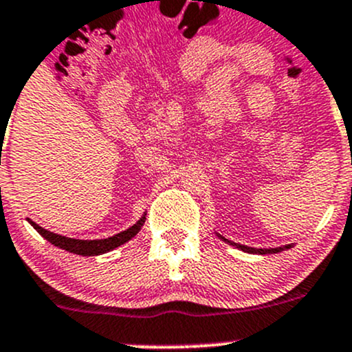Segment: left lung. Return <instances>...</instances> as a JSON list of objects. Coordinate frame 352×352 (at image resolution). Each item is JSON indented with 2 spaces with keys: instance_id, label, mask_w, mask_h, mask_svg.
I'll list each match as a JSON object with an SVG mask.
<instances>
[{
  "instance_id": "1",
  "label": "left lung",
  "mask_w": 352,
  "mask_h": 352,
  "mask_svg": "<svg viewBox=\"0 0 352 352\" xmlns=\"http://www.w3.org/2000/svg\"><path fill=\"white\" fill-rule=\"evenodd\" d=\"M221 239H223V236H221ZM223 240H226V239H223ZM226 242L232 243L230 240H226ZM232 245L239 247L240 250L248 252V254H262V255H264V254H278V252L285 250V248H289V245H286V247H279V248H252V247H245V245H239V243H232Z\"/></svg>"
}]
</instances>
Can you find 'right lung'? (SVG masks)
<instances>
[{"label": "right lung", "instance_id": "right-lung-1", "mask_svg": "<svg viewBox=\"0 0 352 352\" xmlns=\"http://www.w3.org/2000/svg\"><path fill=\"white\" fill-rule=\"evenodd\" d=\"M144 219L146 218L143 216V218H141L136 225L131 226L129 230L117 233V235L110 236V239H104V240L67 239V236H61V235H56V233L47 232V230H44L42 226H38L37 223L30 221V219H28V221H30V225L34 226V228L37 230V232L41 233L45 240H49L52 245L63 248V250L73 252V254H78V255H100V254H105V252L113 250L116 247H119V245L126 243L127 240H131L133 236H136L138 232L141 230V226H143Z\"/></svg>", "mask_w": 352, "mask_h": 352}]
</instances>
